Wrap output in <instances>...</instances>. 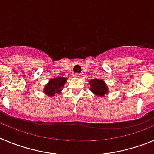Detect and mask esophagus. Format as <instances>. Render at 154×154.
I'll list each match as a JSON object with an SVG mask.
<instances>
[{
	"mask_svg": "<svg viewBox=\"0 0 154 154\" xmlns=\"http://www.w3.org/2000/svg\"><path fill=\"white\" fill-rule=\"evenodd\" d=\"M75 77H80V74H78V73H77V74H75Z\"/></svg>",
	"mask_w": 154,
	"mask_h": 154,
	"instance_id": "obj_1",
	"label": "esophagus"
}]
</instances>
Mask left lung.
I'll return each instance as SVG.
<instances>
[{"mask_svg":"<svg viewBox=\"0 0 154 154\" xmlns=\"http://www.w3.org/2000/svg\"><path fill=\"white\" fill-rule=\"evenodd\" d=\"M90 91L97 97H104L105 94L109 92L107 85L103 80L100 79H92L89 82Z\"/></svg>","mask_w":154,"mask_h":154,"instance_id":"left-lung-1","label":"left lung"}]
</instances>
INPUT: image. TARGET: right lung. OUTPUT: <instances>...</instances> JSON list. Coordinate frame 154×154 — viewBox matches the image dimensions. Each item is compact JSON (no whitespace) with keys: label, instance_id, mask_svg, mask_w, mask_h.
Segmentation results:
<instances>
[{"label":"right lung","instance_id":"1","mask_svg":"<svg viewBox=\"0 0 154 154\" xmlns=\"http://www.w3.org/2000/svg\"><path fill=\"white\" fill-rule=\"evenodd\" d=\"M67 77H57L50 79L48 84L44 87V93L49 97L55 96V94H60L64 84L67 82Z\"/></svg>","mask_w":154,"mask_h":154}]
</instances>
